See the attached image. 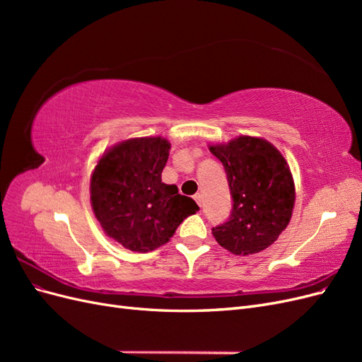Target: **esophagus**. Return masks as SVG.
Listing matches in <instances>:
<instances>
[{
  "mask_svg": "<svg viewBox=\"0 0 362 362\" xmlns=\"http://www.w3.org/2000/svg\"><path fill=\"white\" fill-rule=\"evenodd\" d=\"M194 201H196V204L201 206L202 205V194H199V193L194 194Z\"/></svg>",
  "mask_w": 362,
  "mask_h": 362,
  "instance_id": "1",
  "label": "esophagus"
}]
</instances>
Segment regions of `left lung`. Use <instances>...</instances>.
<instances>
[{"label":"left lung","mask_w":362,"mask_h":362,"mask_svg":"<svg viewBox=\"0 0 362 362\" xmlns=\"http://www.w3.org/2000/svg\"><path fill=\"white\" fill-rule=\"evenodd\" d=\"M223 164L233 210L213 228L216 242L235 255H252L276 242L294 206L288 164L269 141L240 136L228 145L210 146Z\"/></svg>","instance_id":"1"}]
</instances>
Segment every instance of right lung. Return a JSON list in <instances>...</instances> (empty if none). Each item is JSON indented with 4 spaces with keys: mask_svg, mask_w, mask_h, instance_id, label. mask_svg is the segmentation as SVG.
Returning a JSON list of instances; mask_svg holds the SVG:
<instances>
[{
    "mask_svg": "<svg viewBox=\"0 0 362 362\" xmlns=\"http://www.w3.org/2000/svg\"><path fill=\"white\" fill-rule=\"evenodd\" d=\"M170 144L161 137L129 139L104 154L90 181V199L105 234L125 249L149 252L168 243L185 217L199 210L161 182Z\"/></svg>",
    "mask_w": 362,
    "mask_h": 362,
    "instance_id": "right-lung-1",
    "label": "right lung"
}]
</instances>
